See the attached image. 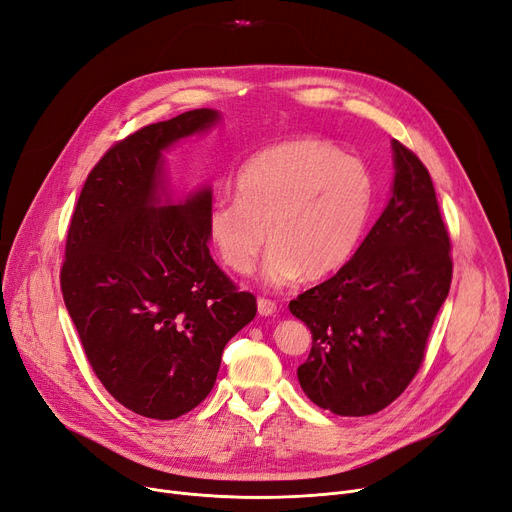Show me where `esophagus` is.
I'll use <instances>...</instances> for the list:
<instances>
[{
  "label": "esophagus",
  "instance_id": "1",
  "mask_svg": "<svg viewBox=\"0 0 512 512\" xmlns=\"http://www.w3.org/2000/svg\"><path fill=\"white\" fill-rule=\"evenodd\" d=\"M257 311H259V316H274L276 311H278V305H276V301H272V299L259 297V299H257Z\"/></svg>",
  "mask_w": 512,
  "mask_h": 512
}]
</instances>
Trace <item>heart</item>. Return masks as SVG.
Here are the masks:
<instances>
[{
	"label": "heart",
	"mask_w": 512,
	"mask_h": 512,
	"mask_svg": "<svg viewBox=\"0 0 512 512\" xmlns=\"http://www.w3.org/2000/svg\"><path fill=\"white\" fill-rule=\"evenodd\" d=\"M236 198L207 209V236L221 263L251 274L265 244V278L284 286L320 280L351 259L374 207V175L326 140H288L255 152L234 180Z\"/></svg>",
	"instance_id": "obj_1"
}]
</instances>
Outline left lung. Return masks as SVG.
Wrapping results in <instances>:
<instances>
[{
  "mask_svg": "<svg viewBox=\"0 0 512 512\" xmlns=\"http://www.w3.org/2000/svg\"><path fill=\"white\" fill-rule=\"evenodd\" d=\"M393 196L343 268L288 303L311 330L303 393L339 416L381 412L425 360L452 284V242L429 169L393 140Z\"/></svg>",
  "mask_w": 512,
  "mask_h": 512,
  "instance_id": "8db88e82",
  "label": "left lung"
}]
</instances>
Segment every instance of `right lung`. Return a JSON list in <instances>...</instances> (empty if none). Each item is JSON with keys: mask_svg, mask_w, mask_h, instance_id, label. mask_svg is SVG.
<instances>
[{"mask_svg": "<svg viewBox=\"0 0 512 512\" xmlns=\"http://www.w3.org/2000/svg\"><path fill=\"white\" fill-rule=\"evenodd\" d=\"M217 121L196 108L106 150L66 234L60 291L85 358L119 404L171 420L215 385L226 343L257 314L209 253L211 190L159 203L161 152Z\"/></svg>", "mask_w": 512, "mask_h": 512, "instance_id": "right-lung-1", "label": "right lung"}]
</instances>
